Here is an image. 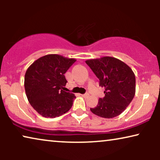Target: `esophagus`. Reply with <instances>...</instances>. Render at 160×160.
I'll use <instances>...</instances> for the list:
<instances>
[{
	"instance_id": "esophagus-1",
	"label": "esophagus",
	"mask_w": 160,
	"mask_h": 160,
	"mask_svg": "<svg viewBox=\"0 0 160 160\" xmlns=\"http://www.w3.org/2000/svg\"><path fill=\"white\" fill-rule=\"evenodd\" d=\"M89 94L88 93H85V94H83V95H82V97L84 98H87V97H89Z\"/></svg>"
}]
</instances>
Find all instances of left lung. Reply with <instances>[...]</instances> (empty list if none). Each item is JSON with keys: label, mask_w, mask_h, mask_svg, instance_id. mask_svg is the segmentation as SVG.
<instances>
[{"label": "left lung", "mask_w": 160, "mask_h": 160, "mask_svg": "<svg viewBox=\"0 0 160 160\" xmlns=\"http://www.w3.org/2000/svg\"><path fill=\"white\" fill-rule=\"evenodd\" d=\"M105 89L104 98L90 111L98 117L111 119L125 110L135 94V76L132 69L119 59L102 57L86 60Z\"/></svg>", "instance_id": "1"}]
</instances>
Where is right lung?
<instances>
[{"instance_id":"1","label":"right lung","mask_w":160,"mask_h":160,"mask_svg":"<svg viewBox=\"0 0 160 160\" xmlns=\"http://www.w3.org/2000/svg\"><path fill=\"white\" fill-rule=\"evenodd\" d=\"M76 61L59 54H47L28 68L25 75L26 95L42 117H60L71 109L76 97L63 90L68 82L64 74Z\"/></svg>"}]
</instances>
